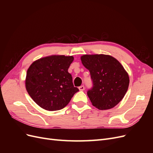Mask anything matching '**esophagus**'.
Returning <instances> with one entry per match:
<instances>
[{
	"mask_svg": "<svg viewBox=\"0 0 153 153\" xmlns=\"http://www.w3.org/2000/svg\"><path fill=\"white\" fill-rule=\"evenodd\" d=\"M78 89H79V90H80V91H84V89H85V87H84V85H81V86H80L79 87H78Z\"/></svg>",
	"mask_w": 153,
	"mask_h": 153,
	"instance_id": "1",
	"label": "esophagus"
}]
</instances>
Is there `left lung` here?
Listing matches in <instances>:
<instances>
[{"mask_svg":"<svg viewBox=\"0 0 153 153\" xmlns=\"http://www.w3.org/2000/svg\"><path fill=\"white\" fill-rule=\"evenodd\" d=\"M80 59L93 82V87L87 91L92 105L101 110L114 108L128 91L129 78L126 71L111 55H84Z\"/></svg>","mask_w":153,"mask_h":153,"instance_id":"1","label":"left lung"}]
</instances>
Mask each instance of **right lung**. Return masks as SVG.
<instances>
[{
	"mask_svg": "<svg viewBox=\"0 0 153 153\" xmlns=\"http://www.w3.org/2000/svg\"><path fill=\"white\" fill-rule=\"evenodd\" d=\"M73 56L53 55L36 60L27 69L25 87L31 98L48 111L62 109L78 89L68 68Z\"/></svg>",
	"mask_w": 153,
	"mask_h": 153,
	"instance_id": "right-lung-1",
	"label": "right lung"
}]
</instances>
